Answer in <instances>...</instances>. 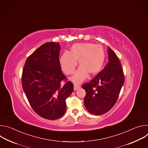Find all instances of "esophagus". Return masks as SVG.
<instances>
[{"label": "esophagus", "instance_id": "1", "mask_svg": "<svg viewBox=\"0 0 148 148\" xmlns=\"http://www.w3.org/2000/svg\"><path fill=\"white\" fill-rule=\"evenodd\" d=\"M80 88V86L78 85H76V84H74V91H77L78 89H79Z\"/></svg>", "mask_w": 148, "mask_h": 148}]
</instances>
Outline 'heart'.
Wrapping results in <instances>:
<instances>
[{
	"instance_id": "obj_1",
	"label": "heart",
	"mask_w": 148,
	"mask_h": 148,
	"mask_svg": "<svg viewBox=\"0 0 148 148\" xmlns=\"http://www.w3.org/2000/svg\"><path fill=\"white\" fill-rule=\"evenodd\" d=\"M106 54L103 46L91 43H75L70 49V53L65 52L60 58L61 67L66 74H73L79 62V68L71 80L75 84H80L87 78L88 74L95 75L102 70Z\"/></svg>"
}]
</instances>
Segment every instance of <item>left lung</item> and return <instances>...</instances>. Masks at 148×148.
<instances>
[{
    "instance_id": "obj_1",
    "label": "left lung",
    "mask_w": 148,
    "mask_h": 148,
    "mask_svg": "<svg viewBox=\"0 0 148 148\" xmlns=\"http://www.w3.org/2000/svg\"><path fill=\"white\" fill-rule=\"evenodd\" d=\"M108 56V62L104 69L82 87L86 91L84 101L85 107L95 115L103 114L113 107L125 81L121 62L109 47Z\"/></svg>"
}]
</instances>
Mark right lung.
<instances>
[{
    "mask_svg": "<svg viewBox=\"0 0 148 148\" xmlns=\"http://www.w3.org/2000/svg\"><path fill=\"white\" fill-rule=\"evenodd\" d=\"M58 42L41 45L26 60L22 82L33 110L49 120L60 118L66 112V99L73 91V84L63 74L59 61Z\"/></svg>",
    "mask_w": 148,
    "mask_h": 148,
    "instance_id": "add662e5",
    "label": "right lung"
}]
</instances>
